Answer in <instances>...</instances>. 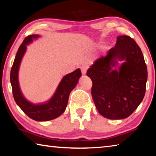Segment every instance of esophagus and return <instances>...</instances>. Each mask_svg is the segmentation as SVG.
Masks as SVG:
<instances>
[{
  "label": "esophagus",
  "mask_w": 156,
  "mask_h": 156,
  "mask_svg": "<svg viewBox=\"0 0 156 156\" xmlns=\"http://www.w3.org/2000/svg\"><path fill=\"white\" fill-rule=\"evenodd\" d=\"M87 69H88V67H87V66H82V67H80V69H81L82 74H83V75L86 74V73H87Z\"/></svg>",
  "instance_id": "esophagus-1"
}]
</instances>
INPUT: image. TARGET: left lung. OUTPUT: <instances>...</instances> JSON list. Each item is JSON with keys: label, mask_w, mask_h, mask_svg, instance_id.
Segmentation results:
<instances>
[{"label": "left lung", "mask_w": 156, "mask_h": 156, "mask_svg": "<svg viewBox=\"0 0 156 156\" xmlns=\"http://www.w3.org/2000/svg\"><path fill=\"white\" fill-rule=\"evenodd\" d=\"M125 60L119 71L112 69L117 60ZM92 80L91 95L96 109L112 120L129 117L144 98L147 68L136 41L119 36L107 56L96 60L87 72Z\"/></svg>", "instance_id": "left-lung-1"}]
</instances>
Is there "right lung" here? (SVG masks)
Segmentation results:
<instances>
[{
  "instance_id": "1",
  "label": "right lung",
  "mask_w": 156,
  "mask_h": 156,
  "mask_svg": "<svg viewBox=\"0 0 156 156\" xmlns=\"http://www.w3.org/2000/svg\"><path fill=\"white\" fill-rule=\"evenodd\" d=\"M40 36L36 34L28 36L20 44L11 69L10 81L15 102L23 112L34 120L48 121L58 118L65 112L70 92L76 86L82 73L80 69H77L72 73L65 76L60 81L54 96L45 103L34 105L26 100L20 91L18 83V69L21 60L27 49L26 45L31 43L34 39H37Z\"/></svg>"
}]
</instances>
